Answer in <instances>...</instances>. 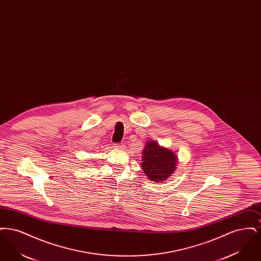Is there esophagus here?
I'll use <instances>...</instances> for the list:
<instances>
[{
    "label": "esophagus",
    "mask_w": 261,
    "mask_h": 261,
    "mask_svg": "<svg viewBox=\"0 0 261 261\" xmlns=\"http://www.w3.org/2000/svg\"><path fill=\"white\" fill-rule=\"evenodd\" d=\"M114 148L118 149H124V144L123 143H118L114 145Z\"/></svg>",
    "instance_id": "obj_1"
}]
</instances>
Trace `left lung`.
<instances>
[{
    "mask_svg": "<svg viewBox=\"0 0 261 261\" xmlns=\"http://www.w3.org/2000/svg\"><path fill=\"white\" fill-rule=\"evenodd\" d=\"M177 156L169 149L161 148L149 141L143 150L142 168L151 181L161 182L171 176L176 169Z\"/></svg>",
    "mask_w": 261,
    "mask_h": 261,
    "instance_id": "left-lung-1",
    "label": "left lung"
}]
</instances>
